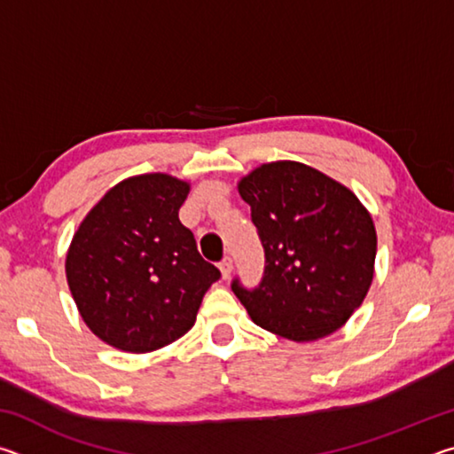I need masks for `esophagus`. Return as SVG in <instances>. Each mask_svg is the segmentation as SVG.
Listing matches in <instances>:
<instances>
[{
	"label": "esophagus",
	"instance_id": "1",
	"mask_svg": "<svg viewBox=\"0 0 454 454\" xmlns=\"http://www.w3.org/2000/svg\"><path fill=\"white\" fill-rule=\"evenodd\" d=\"M220 272H222V278H228V276L232 274V258H230V256L222 258V262H220Z\"/></svg>",
	"mask_w": 454,
	"mask_h": 454
}]
</instances>
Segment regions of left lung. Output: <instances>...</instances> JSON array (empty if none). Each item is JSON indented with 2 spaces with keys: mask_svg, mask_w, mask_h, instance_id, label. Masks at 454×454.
I'll list each match as a JSON object with an SVG mask.
<instances>
[{
  "mask_svg": "<svg viewBox=\"0 0 454 454\" xmlns=\"http://www.w3.org/2000/svg\"><path fill=\"white\" fill-rule=\"evenodd\" d=\"M264 248L256 288L234 278L250 318L296 342L333 334L363 304L374 276L376 230L352 192L301 162H272L238 184Z\"/></svg>",
  "mask_w": 454,
  "mask_h": 454,
  "instance_id": "obj_1",
  "label": "left lung"
}]
</instances>
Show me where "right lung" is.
Listing matches in <instances>:
<instances>
[{
  "instance_id": "add662e5",
  "label": "right lung",
  "mask_w": 454,
  "mask_h": 454,
  "mask_svg": "<svg viewBox=\"0 0 454 454\" xmlns=\"http://www.w3.org/2000/svg\"><path fill=\"white\" fill-rule=\"evenodd\" d=\"M188 192L174 176H134L107 192L72 238V296L88 328L114 348L140 355L178 340L220 278L178 218Z\"/></svg>"
}]
</instances>
